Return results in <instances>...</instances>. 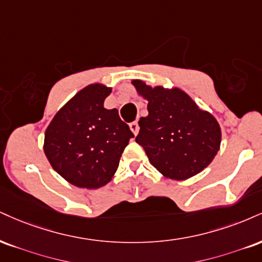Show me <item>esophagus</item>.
Wrapping results in <instances>:
<instances>
[{
	"instance_id": "1",
	"label": "esophagus",
	"mask_w": 262,
	"mask_h": 262,
	"mask_svg": "<svg viewBox=\"0 0 262 262\" xmlns=\"http://www.w3.org/2000/svg\"><path fill=\"white\" fill-rule=\"evenodd\" d=\"M129 127H130V130L133 132L134 135H137L138 133H139V124H138L137 121L129 123Z\"/></svg>"
}]
</instances>
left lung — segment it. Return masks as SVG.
Listing matches in <instances>:
<instances>
[{
    "label": "left lung",
    "mask_w": 262,
    "mask_h": 262,
    "mask_svg": "<svg viewBox=\"0 0 262 262\" xmlns=\"http://www.w3.org/2000/svg\"><path fill=\"white\" fill-rule=\"evenodd\" d=\"M145 97L149 115L139 121L135 141L144 147L149 161L167 178L182 181L210 165L221 144V128L184 91L151 88L132 81Z\"/></svg>",
    "instance_id": "left-lung-1"
}]
</instances>
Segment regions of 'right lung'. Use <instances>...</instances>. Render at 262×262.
<instances>
[{
  "mask_svg": "<svg viewBox=\"0 0 262 262\" xmlns=\"http://www.w3.org/2000/svg\"><path fill=\"white\" fill-rule=\"evenodd\" d=\"M111 88L91 84L69 100L45 132L43 151L51 166L66 181L79 188L107 184L134 137L116 108L103 101Z\"/></svg>",
  "mask_w": 262,
  "mask_h": 262,
  "instance_id": "add662e5",
  "label": "right lung"
}]
</instances>
